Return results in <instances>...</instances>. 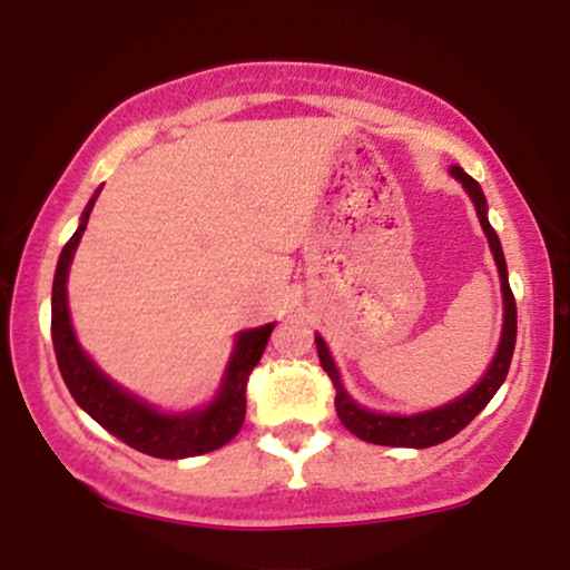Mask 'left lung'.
<instances>
[{"label":"left lung","instance_id":"obj_1","mask_svg":"<svg viewBox=\"0 0 570 570\" xmlns=\"http://www.w3.org/2000/svg\"><path fill=\"white\" fill-rule=\"evenodd\" d=\"M450 174L461 181L463 189L472 198L476 217H480L482 230L488 235L490 252H493L495 265H499V276H501V294H503V330H501V343L499 351H495L493 362L482 381L474 385L469 394L458 396L455 402L442 404L436 410H426V412H415V415H385V412H372L362 404H356L348 396V391L343 389V381H340V372L332 362V353L326 348L324 337L316 335V348H318V362L326 375L332 377V385H335V410L343 421V426L356 434L358 440L372 442V444H385V448H434V444L448 442L450 436H455L458 431L466 429L469 423L485 410V404L495 396V391L501 389V383L507 381L509 364H512V353H514V340H517V305H514V294L509 289V276H507V259H503L501 252V240L495 235L493 227L488 222V200L482 195V187L463 171L461 166L450 168Z\"/></svg>","mask_w":570,"mask_h":570}]
</instances>
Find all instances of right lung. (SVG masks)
Returning <instances> with one entry per match:
<instances>
[{
	"mask_svg": "<svg viewBox=\"0 0 570 570\" xmlns=\"http://www.w3.org/2000/svg\"><path fill=\"white\" fill-rule=\"evenodd\" d=\"M98 193H101V187L96 189L94 198L85 206L80 227H77V233L67 240V246H63L56 265L50 332H53L56 362L58 370H61L63 383H67L75 402L80 404L96 423H101L109 434H115L117 440L130 444V448L139 450V453H147L153 458H168V461L212 453V450L230 442L240 431V426H244L248 375H252V370L257 367V362L263 358L267 337H271L276 324H265L257 326V330L238 332L233 356L230 362H227L217 396H214L212 404H206V407L200 410L160 412L158 407H153V404L141 402L139 396L128 394V391L120 389L115 381H109V377L90 362L88 353L80 348V343H77L67 303L69 265L85 233V225H88L90 212H94Z\"/></svg>",
	"mask_w": 570,
	"mask_h": 570,
	"instance_id": "right-lung-1",
	"label": "right lung"
}]
</instances>
